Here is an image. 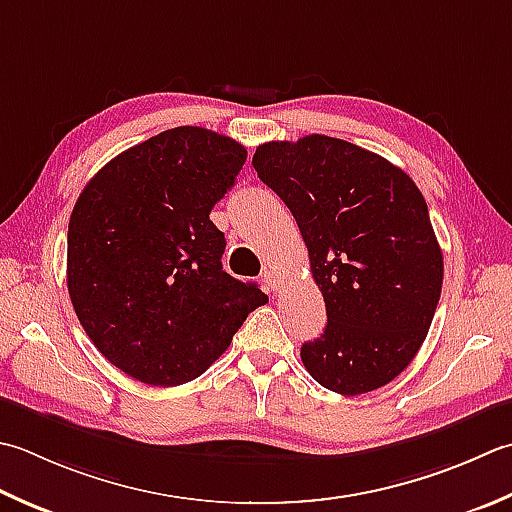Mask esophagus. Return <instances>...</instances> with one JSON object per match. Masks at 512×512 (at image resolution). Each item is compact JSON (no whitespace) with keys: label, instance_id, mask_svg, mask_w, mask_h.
I'll list each match as a JSON object with an SVG mask.
<instances>
[{"label":"esophagus","instance_id":"esophagus-1","mask_svg":"<svg viewBox=\"0 0 512 512\" xmlns=\"http://www.w3.org/2000/svg\"><path fill=\"white\" fill-rule=\"evenodd\" d=\"M262 279H264V284H266V288L270 290V293H273V290H277V286H279V277H277L275 270H264Z\"/></svg>","mask_w":512,"mask_h":512}]
</instances>
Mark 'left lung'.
I'll return each instance as SVG.
<instances>
[{
    "label": "left lung",
    "mask_w": 512,
    "mask_h": 512,
    "mask_svg": "<svg viewBox=\"0 0 512 512\" xmlns=\"http://www.w3.org/2000/svg\"><path fill=\"white\" fill-rule=\"evenodd\" d=\"M253 166L293 213L326 302L324 335L302 346L310 377L339 395L393 382L442 295L424 195L388 159L328 135L262 144Z\"/></svg>",
    "instance_id": "1"
}]
</instances>
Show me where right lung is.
Masks as SVG:
<instances>
[{
    "mask_svg": "<svg viewBox=\"0 0 512 512\" xmlns=\"http://www.w3.org/2000/svg\"><path fill=\"white\" fill-rule=\"evenodd\" d=\"M244 162L235 139L177 126L110 159L75 202L70 302L99 353L137 382L199 377L268 302L222 268L226 239L210 222Z\"/></svg>",
    "mask_w": 512,
    "mask_h": 512,
    "instance_id": "right-lung-1",
    "label": "right lung"
}]
</instances>
